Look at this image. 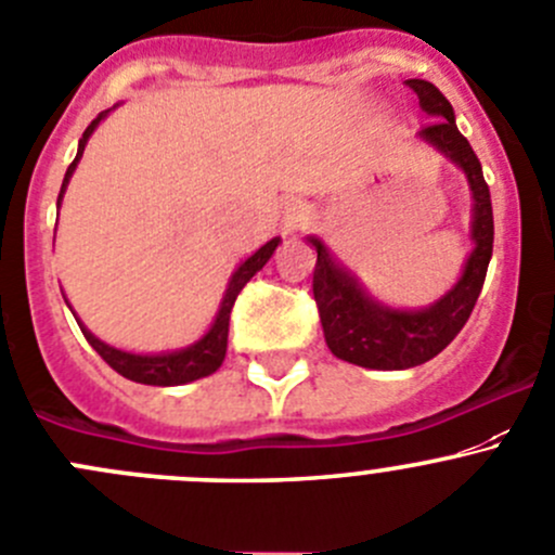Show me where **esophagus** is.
<instances>
[{"label":"esophagus","mask_w":555,"mask_h":555,"mask_svg":"<svg viewBox=\"0 0 555 555\" xmlns=\"http://www.w3.org/2000/svg\"><path fill=\"white\" fill-rule=\"evenodd\" d=\"M311 222V208L306 206V201H300V197H293V201H287L282 206V230L284 233H298V230H304L306 224Z\"/></svg>","instance_id":"obj_1"}]
</instances>
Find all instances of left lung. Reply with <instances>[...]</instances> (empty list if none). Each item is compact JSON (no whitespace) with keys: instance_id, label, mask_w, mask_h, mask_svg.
Segmentation results:
<instances>
[{"instance_id":"left-lung-1","label":"left lung","mask_w":555,"mask_h":555,"mask_svg":"<svg viewBox=\"0 0 555 555\" xmlns=\"http://www.w3.org/2000/svg\"><path fill=\"white\" fill-rule=\"evenodd\" d=\"M409 89L417 94L421 107L434 118L421 129V138L442 152L450 163L459 165L469 181L472 201V249L464 273L450 293H444L437 304L428 309H390L371 298L354 273L338 266L331 251L320 238L309 235V244L317 249L314 266V289L317 309H320L322 333L336 358L347 363L363 365V369L398 371L412 369L426 360L437 358L450 341L461 333L469 320L477 298H480L482 282H486L488 262L493 255V208L491 192L477 154L472 152L469 141L455 127V113L448 96L434 83L421 78L406 80Z\"/></svg>"}]
</instances>
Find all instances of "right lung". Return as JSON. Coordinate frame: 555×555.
<instances>
[{"label": "right lung", "instance_id": "right-lung-1", "mask_svg": "<svg viewBox=\"0 0 555 555\" xmlns=\"http://www.w3.org/2000/svg\"><path fill=\"white\" fill-rule=\"evenodd\" d=\"M107 113H111V111H102L100 116H96L94 121L86 127L83 138H80V143H78V154H75L73 165H69L67 173H64L62 192H59V201H56L59 206H62L64 190H67L69 179H73L75 168H78L80 157H83L86 141H89L91 132L96 129V124H100L102 118L107 116ZM279 241H282V238H271L266 246H260L255 255L246 257V260L241 262L238 268H235L233 279H230L228 289H224V298H222V306H219V311H217V320H214V325L208 327L206 336H203L201 341L192 344V347L176 349V352H159V354L124 352V349H116V347H111V344L100 341V338H96L94 333H91L89 327H86L83 322L78 320V317H75V320H78V325H80V331H83L86 341H89L91 347L96 349V354H100V358L105 360V363L111 365L113 371H118L121 376H127V379L141 382V385H157V387L186 385V382H195V379H201V376L214 374V371L222 365L224 352H228L230 311H233L235 298H238L241 289L246 287V282H249V279L255 276L257 271H262V266L271 260V255L276 251Z\"/></svg>", "mask_w": 555, "mask_h": 555}]
</instances>
